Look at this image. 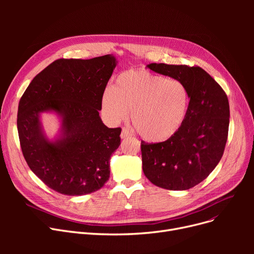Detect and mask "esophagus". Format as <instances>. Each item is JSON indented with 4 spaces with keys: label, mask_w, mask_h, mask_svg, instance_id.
I'll return each mask as SVG.
<instances>
[{
    "label": "esophagus",
    "mask_w": 254,
    "mask_h": 254,
    "mask_svg": "<svg viewBox=\"0 0 254 254\" xmlns=\"http://www.w3.org/2000/svg\"><path fill=\"white\" fill-rule=\"evenodd\" d=\"M120 137H122V139L129 138V137H131V132H130V130L127 129V127H124L123 130H122V135H120Z\"/></svg>",
    "instance_id": "1"
}]
</instances>
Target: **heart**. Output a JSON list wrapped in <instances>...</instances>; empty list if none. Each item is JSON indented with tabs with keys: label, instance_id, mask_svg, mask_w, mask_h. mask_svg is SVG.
I'll return each mask as SVG.
<instances>
[{
	"label": "heart",
	"instance_id": "heart-1",
	"mask_svg": "<svg viewBox=\"0 0 254 254\" xmlns=\"http://www.w3.org/2000/svg\"><path fill=\"white\" fill-rule=\"evenodd\" d=\"M190 106V89L179 79L144 70L120 74L114 87L103 93L102 111L112 124L124 122L131 110V123L148 142H163L182 127Z\"/></svg>",
	"mask_w": 254,
	"mask_h": 254
}]
</instances>
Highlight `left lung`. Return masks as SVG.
<instances>
[{
    "label": "left lung",
    "mask_w": 254,
    "mask_h": 254,
    "mask_svg": "<svg viewBox=\"0 0 254 254\" xmlns=\"http://www.w3.org/2000/svg\"><path fill=\"white\" fill-rule=\"evenodd\" d=\"M147 66L183 81L190 89V100L188 115L174 136L159 143L141 142L143 172L158 188L190 190L205 180L222 157L230 125L228 96L201 66Z\"/></svg>",
    "instance_id": "1"
}]
</instances>
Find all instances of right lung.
I'll return each mask as SVG.
<instances>
[{
	"instance_id": "1",
	"label": "right lung",
	"mask_w": 254,
	"mask_h": 254,
	"mask_svg": "<svg viewBox=\"0 0 254 254\" xmlns=\"http://www.w3.org/2000/svg\"><path fill=\"white\" fill-rule=\"evenodd\" d=\"M115 65L110 55L57 60L32 80L19 101L17 130L25 162L59 193L88 194L110 177V157L120 145L122 128L107 127L99 110ZM44 111L62 116V137L56 142L42 132L38 117Z\"/></svg>"
}]
</instances>
